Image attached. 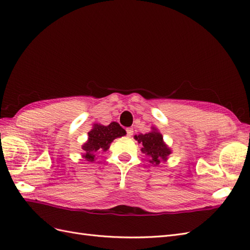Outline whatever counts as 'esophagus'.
Wrapping results in <instances>:
<instances>
[{
	"label": "esophagus",
	"instance_id": "1",
	"mask_svg": "<svg viewBox=\"0 0 250 250\" xmlns=\"http://www.w3.org/2000/svg\"><path fill=\"white\" fill-rule=\"evenodd\" d=\"M126 132H127V136H132L133 135V129L132 128H127L126 129Z\"/></svg>",
	"mask_w": 250,
	"mask_h": 250
}]
</instances>
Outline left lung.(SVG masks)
Wrapping results in <instances>:
<instances>
[{
  "instance_id": "8db88e82",
  "label": "left lung",
  "mask_w": 250,
  "mask_h": 250,
  "mask_svg": "<svg viewBox=\"0 0 250 250\" xmlns=\"http://www.w3.org/2000/svg\"><path fill=\"white\" fill-rule=\"evenodd\" d=\"M152 130L146 134L135 135L134 138L137 143L142 146V153L149 157L148 162L154 166H158L161 162H166L167 159L172 153L163 139V135L154 126L151 127Z\"/></svg>"
}]
</instances>
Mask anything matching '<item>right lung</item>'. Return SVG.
<instances>
[{
    "label": "right lung",
    "mask_w": 250,
    "mask_h": 250,
    "mask_svg": "<svg viewBox=\"0 0 250 250\" xmlns=\"http://www.w3.org/2000/svg\"><path fill=\"white\" fill-rule=\"evenodd\" d=\"M124 135H126V131L117 122H112L107 126L98 123L93 124L92 129L88 132L87 142L82 146L83 159L88 162H94L97 152L107 151L114 139Z\"/></svg>",
    "instance_id": "right-lung-1"
}]
</instances>
